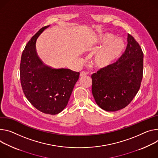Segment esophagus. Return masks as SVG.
Instances as JSON below:
<instances>
[{
	"label": "esophagus",
	"instance_id": "34e87169",
	"mask_svg": "<svg viewBox=\"0 0 158 158\" xmlns=\"http://www.w3.org/2000/svg\"><path fill=\"white\" fill-rule=\"evenodd\" d=\"M87 74H88L87 73H85V72H84V71H82L81 73H80V76H81V77H83V76H86Z\"/></svg>",
	"mask_w": 158,
	"mask_h": 158
}]
</instances>
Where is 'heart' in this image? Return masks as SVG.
<instances>
[{
    "label": "heart",
    "instance_id": "1",
    "mask_svg": "<svg viewBox=\"0 0 158 158\" xmlns=\"http://www.w3.org/2000/svg\"><path fill=\"white\" fill-rule=\"evenodd\" d=\"M116 39L113 34L105 33L98 35L95 41L103 48L94 56L93 65L98 69H105L115 62L125 50L126 45L123 40Z\"/></svg>",
    "mask_w": 158,
    "mask_h": 158
}]
</instances>
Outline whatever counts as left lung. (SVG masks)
<instances>
[{
    "mask_svg": "<svg viewBox=\"0 0 158 158\" xmlns=\"http://www.w3.org/2000/svg\"><path fill=\"white\" fill-rule=\"evenodd\" d=\"M127 41L124 53L116 62L91 76L95 102L107 111L124 108L132 101L140 87L144 54L132 35L128 34Z\"/></svg>",
    "mask_w": 158,
    "mask_h": 158,
    "instance_id": "8db88e82",
    "label": "left lung"
}]
</instances>
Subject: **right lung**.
<instances>
[{"label":"right lung","instance_id":"1","mask_svg":"<svg viewBox=\"0 0 158 158\" xmlns=\"http://www.w3.org/2000/svg\"><path fill=\"white\" fill-rule=\"evenodd\" d=\"M48 27H43L26 44L21 59L20 79L25 96L35 108L56 114L67 105L80 73L68 69H53L40 60L36 41Z\"/></svg>","mask_w":158,"mask_h":158}]
</instances>
